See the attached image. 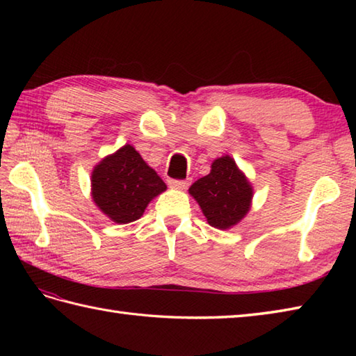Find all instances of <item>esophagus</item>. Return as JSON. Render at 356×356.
<instances>
[{
	"instance_id": "1",
	"label": "esophagus",
	"mask_w": 356,
	"mask_h": 356,
	"mask_svg": "<svg viewBox=\"0 0 356 356\" xmlns=\"http://www.w3.org/2000/svg\"><path fill=\"white\" fill-rule=\"evenodd\" d=\"M168 184L172 188H177V190H185L190 182H188V180H180V179H170Z\"/></svg>"
}]
</instances>
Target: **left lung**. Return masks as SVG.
Wrapping results in <instances>:
<instances>
[{
	"mask_svg": "<svg viewBox=\"0 0 356 356\" xmlns=\"http://www.w3.org/2000/svg\"><path fill=\"white\" fill-rule=\"evenodd\" d=\"M190 194L197 200L211 226L231 228L249 211L252 188L229 156L217 159L211 172L190 186Z\"/></svg>",
	"mask_w": 356,
	"mask_h": 356,
	"instance_id": "left-lung-1",
	"label": "left lung"
}]
</instances>
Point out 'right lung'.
<instances>
[{
    "label": "right lung",
    "instance_id": "1",
    "mask_svg": "<svg viewBox=\"0 0 356 356\" xmlns=\"http://www.w3.org/2000/svg\"><path fill=\"white\" fill-rule=\"evenodd\" d=\"M165 190L163 180L131 145L105 157L92 174L93 200L116 223L138 220L149 200Z\"/></svg>",
    "mask_w": 356,
    "mask_h": 356
}]
</instances>
